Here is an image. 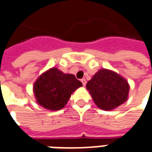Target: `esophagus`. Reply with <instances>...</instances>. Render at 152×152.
<instances>
[{
	"instance_id": "obj_1",
	"label": "esophagus",
	"mask_w": 152,
	"mask_h": 152,
	"mask_svg": "<svg viewBox=\"0 0 152 152\" xmlns=\"http://www.w3.org/2000/svg\"><path fill=\"white\" fill-rule=\"evenodd\" d=\"M81 82H82V84H83V86H85L86 85V79H82L81 80Z\"/></svg>"
}]
</instances>
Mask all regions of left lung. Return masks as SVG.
I'll list each match as a JSON object with an SVG mask.
<instances>
[{"label":"left lung","instance_id":"8db88e82","mask_svg":"<svg viewBox=\"0 0 152 152\" xmlns=\"http://www.w3.org/2000/svg\"><path fill=\"white\" fill-rule=\"evenodd\" d=\"M97 107L111 111L127 101L129 85L127 80L114 71L100 69L86 85Z\"/></svg>","mask_w":152,"mask_h":152}]
</instances>
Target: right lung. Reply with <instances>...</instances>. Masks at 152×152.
<instances>
[{
	"mask_svg": "<svg viewBox=\"0 0 152 152\" xmlns=\"http://www.w3.org/2000/svg\"><path fill=\"white\" fill-rule=\"evenodd\" d=\"M81 86L82 83L74 75L52 67L38 77L33 86V93L39 105L47 110L58 111L65 107L72 93Z\"/></svg>",
	"mask_w": 152,
	"mask_h": 152,
	"instance_id": "right-lung-1",
	"label": "right lung"
}]
</instances>
